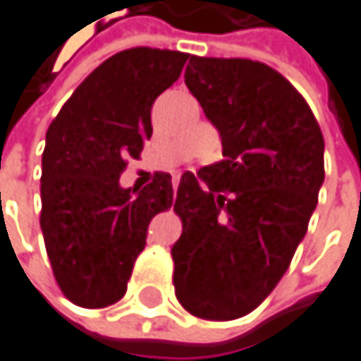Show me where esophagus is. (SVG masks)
Here are the masks:
<instances>
[{"mask_svg":"<svg viewBox=\"0 0 361 361\" xmlns=\"http://www.w3.org/2000/svg\"><path fill=\"white\" fill-rule=\"evenodd\" d=\"M178 183H180V176H173V188H178Z\"/></svg>","mask_w":361,"mask_h":361,"instance_id":"obj_1","label":"esophagus"}]
</instances>
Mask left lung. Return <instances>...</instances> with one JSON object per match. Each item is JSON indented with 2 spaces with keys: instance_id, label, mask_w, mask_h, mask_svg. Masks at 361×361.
I'll return each instance as SVG.
<instances>
[{
  "instance_id": "8db88e82",
  "label": "left lung",
  "mask_w": 361,
  "mask_h": 361,
  "mask_svg": "<svg viewBox=\"0 0 361 361\" xmlns=\"http://www.w3.org/2000/svg\"><path fill=\"white\" fill-rule=\"evenodd\" d=\"M183 79L224 159L181 176L173 286L192 316L236 320L276 288L307 232L324 137L303 96L263 62L190 56Z\"/></svg>"
}]
</instances>
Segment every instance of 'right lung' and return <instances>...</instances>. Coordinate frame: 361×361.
Returning <instances> with one entry per match:
<instances>
[{
  "instance_id": "right-lung-1",
  "label": "right lung",
  "mask_w": 361,
  "mask_h": 361,
  "mask_svg": "<svg viewBox=\"0 0 361 361\" xmlns=\"http://www.w3.org/2000/svg\"><path fill=\"white\" fill-rule=\"evenodd\" d=\"M188 58L157 47L110 56L45 133L39 224L54 278L79 307H109L125 295L150 219L173 204L169 173H154L137 194L118 178L127 159H140L152 135V104L180 79Z\"/></svg>"
}]
</instances>
